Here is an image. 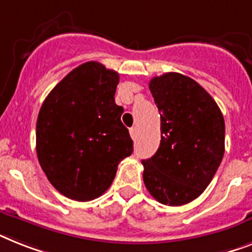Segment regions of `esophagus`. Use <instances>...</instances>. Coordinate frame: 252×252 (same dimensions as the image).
<instances>
[{
	"label": "esophagus",
	"instance_id": "1",
	"mask_svg": "<svg viewBox=\"0 0 252 252\" xmlns=\"http://www.w3.org/2000/svg\"><path fill=\"white\" fill-rule=\"evenodd\" d=\"M130 135H131V138H132V139L136 138V128L131 127L130 128Z\"/></svg>",
	"mask_w": 252,
	"mask_h": 252
}]
</instances>
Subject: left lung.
<instances>
[{
    "label": "left lung",
    "instance_id": "left-lung-1",
    "mask_svg": "<svg viewBox=\"0 0 252 252\" xmlns=\"http://www.w3.org/2000/svg\"><path fill=\"white\" fill-rule=\"evenodd\" d=\"M161 116V143L141 161L152 197L182 206L203 193L224 156L225 125L211 95L194 80L170 72L149 82Z\"/></svg>",
    "mask_w": 252,
    "mask_h": 252
}]
</instances>
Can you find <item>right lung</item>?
Segmentation results:
<instances>
[{
    "mask_svg": "<svg viewBox=\"0 0 252 252\" xmlns=\"http://www.w3.org/2000/svg\"><path fill=\"white\" fill-rule=\"evenodd\" d=\"M120 76L97 62L74 68L47 95L36 126L37 157L54 188L74 201L100 197L132 153L114 101Z\"/></svg>",
    "mask_w": 252,
    "mask_h": 252,
    "instance_id": "add662e5",
    "label": "right lung"
}]
</instances>
